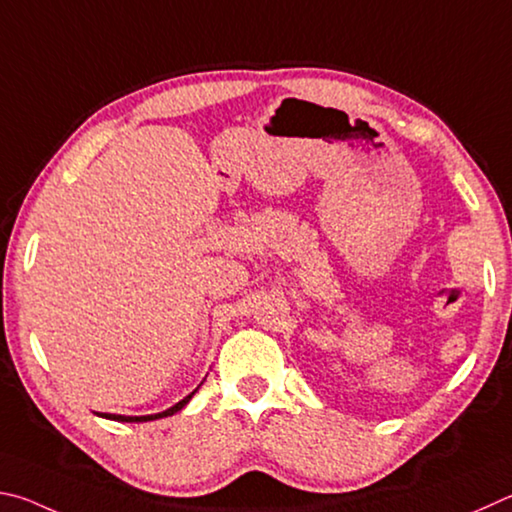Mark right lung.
Here are the masks:
<instances>
[{"instance_id":"1","label":"right lung","mask_w":512,"mask_h":512,"mask_svg":"<svg viewBox=\"0 0 512 512\" xmlns=\"http://www.w3.org/2000/svg\"><path fill=\"white\" fill-rule=\"evenodd\" d=\"M200 389V387H197ZM195 389V391H197ZM195 391L193 393H188V396L184 398V400H179L177 405H173L170 409H166V411H159V414H150V416H121V414H98V416H103V418H110V420H119V423H148V420H157V418H166V416H173V414H177L179 409H184L186 405H188V400H191L193 396H195Z\"/></svg>"}]
</instances>
